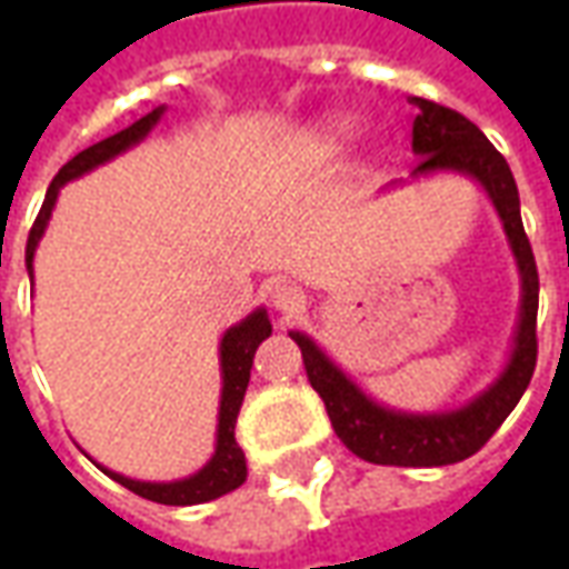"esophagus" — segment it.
Returning a JSON list of instances; mask_svg holds the SVG:
<instances>
[{
    "mask_svg": "<svg viewBox=\"0 0 569 569\" xmlns=\"http://www.w3.org/2000/svg\"><path fill=\"white\" fill-rule=\"evenodd\" d=\"M271 305L277 308V313L283 317V320H289V317H296L298 310L305 308V292L298 289V286H277L271 292Z\"/></svg>",
    "mask_w": 569,
    "mask_h": 569,
    "instance_id": "34e87169",
    "label": "esophagus"
}]
</instances>
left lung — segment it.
<instances>
[{
  "label": "left lung",
  "mask_w": 569,
  "mask_h": 569,
  "mask_svg": "<svg viewBox=\"0 0 569 569\" xmlns=\"http://www.w3.org/2000/svg\"><path fill=\"white\" fill-rule=\"evenodd\" d=\"M418 106L411 146L420 154L418 173L429 170H460L476 176L500 212L502 228L509 234L515 259L525 280V301H521V322L515 338V353L509 369L488 393L469 402L451 415H396L375 406L345 371L335 369L320 347L308 335L292 332V341L301 350L310 387L320 393L329 411L338 439L350 451L381 466H448L481 451L488 439L509 418V411L525 396L527 383L537 369V308H539V273L533 249L521 224L518 207V186L512 170L488 137L460 112L448 106L432 103L423 97H411Z\"/></svg>",
  "instance_id": "8db88e82"
}]
</instances>
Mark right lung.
<instances>
[{
	"mask_svg": "<svg viewBox=\"0 0 569 569\" xmlns=\"http://www.w3.org/2000/svg\"><path fill=\"white\" fill-rule=\"evenodd\" d=\"M163 109H154L146 118H140L137 124H130L116 137H109L103 142H93L91 149L79 151L72 161H67L60 167V173L54 176V182L48 186V194H44V203L36 222L30 228V237H27V268H30L32 277V252H36V243L42 237L44 224H48V216L54 210V200L60 186H67L69 179L88 173L97 163L116 158L118 151L130 149L133 142H140L146 133L151 130V124L161 118ZM271 335V320L264 310H256L249 313L247 320L228 329L222 338V406H219V441H216V453L212 460L198 476L186 478V481H170V485H149V481H133V478L118 476V472H109L118 485H124L133 493H140L151 502H163V506H194V502H207L222 497V493H231L243 481H247V457L240 451V445L234 439V423L237 415H240V406H243V393H247L249 383V369H252V357H256V347Z\"/></svg>",
	"mask_w": 569,
	"mask_h": 569,
	"instance_id": "add662e5",
	"label": "right lung"
}]
</instances>
